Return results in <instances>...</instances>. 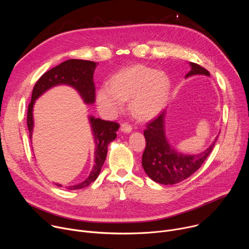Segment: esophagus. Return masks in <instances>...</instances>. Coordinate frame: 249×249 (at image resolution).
Returning <instances> with one entry per match:
<instances>
[{
	"label": "esophagus",
	"mask_w": 249,
	"mask_h": 249,
	"mask_svg": "<svg viewBox=\"0 0 249 249\" xmlns=\"http://www.w3.org/2000/svg\"><path fill=\"white\" fill-rule=\"evenodd\" d=\"M121 132L122 133H126V134H129V133H131L132 132V127L130 126V125H128V124H122L121 125Z\"/></svg>",
	"instance_id": "34e87169"
}]
</instances>
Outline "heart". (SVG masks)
I'll use <instances>...</instances> for the list:
<instances>
[{"mask_svg":"<svg viewBox=\"0 0 249 249\" xmlns=\"http://www.w3.org/2000/svg\"><path fill=\"white\" fill-rule=\"evenodd\" d=\"M170 82L157 70L136 65L121 70L109 84L102 85L96 94L99 111L104 116L117 114L131 97L130 110L139 120H151L163 109L168 99Z\"/></svg>","mask_w":249,"mask_h":249,"instance_id":"heart-1","label":"heart"}]
</instances>
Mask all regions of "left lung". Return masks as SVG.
<instances>
[{
    "label": "left lung",
    "instance_id": "1",
    "mask_svg": "<svg viewBox=\"0 0 249 249\" xmlns=\"http://www.w3.org/2000/svg\"><path fill=\"white\" fill-rule=\"evenodd\" d=\"M191 70L185 78L210 73L203 67L189 62ZM165 110L144 132L146 149L142 157V165L147 175L157 183L171 185L178 183L199 169L215 146L217 138L208 149L198 154H182L174 149L165 135Z\"/></svg>",
    "mask_w": 249,
    "mask_h": 249
}]
</instances>
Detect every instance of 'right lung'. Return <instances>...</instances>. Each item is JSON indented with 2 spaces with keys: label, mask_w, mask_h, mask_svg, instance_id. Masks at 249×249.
I'll return each instance as SVG.
<instances>
[{
  "label": "right lung",
  "mask_w": 249,
  "mask_h": 249,
  "mask_svg": "<svg viewBox=\"0 0 249 249\" xmlns=\"http://www.w3.org/2000/svg\"><path fill=\"white\" fill-rule=\"evenodd\" d=\"M96 65V63L91 61L71 59L61 63L41 76L33 88L31 101L27 110V128L30 140H32L34 127L33 106L35 100L39 98L48 89L62 85L72 87L78 91L86 104H93L95 99L93 74ZM89 121L95 145L94 164L88 178L79 184L69 186V190H77L88 187L97 178L105 161L106 155H107V147L109 143H111L117 137L116 132L119 128L117 123L101 120L100 118H94L93 116H89ZM56 185L61 187V184L56 183Z\"/></svg>",
  "instance_id": "obj_1"
}]
</instances>
